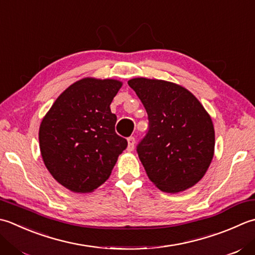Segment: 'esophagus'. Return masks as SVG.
Masks as SVG:
<instances>
[{"label": "esophagus", "mask_w": 255, "mask_h": 255, "mask_svg": "<svg viewBox=\"0 0 255 255\" xmlns=\"http://www.w3.org/2000/svg\"><path fill=\"white\" fill-rule=\"evenodd\" d=\"M127 141H128V148H127L128 151H132L134 148V143H136V140H134L133 137H129L127 139Z\"/></svg>", "instance_id": "esophagus-1"}]
</instances>
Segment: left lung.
I'll return each instance as SVG.
<instances>
[{"instance_id": "obj_1", "label": "left lung", "mask_w": 255, "mask_h": 255, "mask_svg": "<svg viewBox=\"0 0 255 255\" xmlns=\"http://www.w3.org/2000/svg\"><path fill=\"white\" fill-rule=\"evenodd\" d=\"M128 85L148 114L149 130L137 147L148 178L167 193L193 187L214 154L210 115L181 85L144 77L129 79Z\"/></svg>"}]
</instances>
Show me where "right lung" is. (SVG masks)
<instances>
[{
  "instance_id": "add662e5",
  "label": "right lung",
  "mask_w": 255,
  "mask_h": 255,
  "mask_svg": "<svg viewBox=\"0 0 255 255\" xmlns=\"http://www.w3.org/2000/svg\"><path fill=\"white\" fill-rule=\"evenodd\" d=\"M123 83L85 77L59 95L42 119L39 149L45 167L59 184L93 192L107 180L127 140L115 131L111 104Z\"/></svg>"
}]
</instances>
